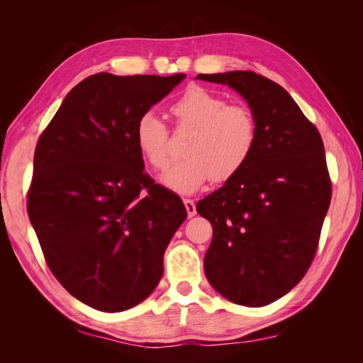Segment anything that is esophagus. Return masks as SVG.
<instances>
[{"instance_id": "esophagus-1", "label": "esophagus", "mask_w": 363, "mask_h": 363, "mask_svg": "<svg viewBox=\"0 0 363 363\" xmlns=\"http://www.w3.org/2000/svg\"><path fill=\"white\" fill-rule=\"evenodd\" d=\"M183 203H184V207H186V212H188V216H189V218L195 216V213H196L195 203H194L192 200H189V199H184Z\"/></svg>"}]
</instances>
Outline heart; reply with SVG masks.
Instances as JSON below:
<instances>
[{
	"instance_id": "b5f03b06",
	"label": "heart",
	"mask_w": 363,
	"mask_h": 363,
	"mask_svg": "<svg viewBox=\"0 0 363 363\" xmlns=\"http://www.w3.org/2000/svg\"><path fill=\"white\" fill-rule=\"evenodd\" d=\"M171 113L179 127L194 131L184 148L188 157L174 163L160 177L169 191L191 195L207 180L227 182L245 167L257 139L255 116L245 106L227 104L221 95L191 86L171 104ZM168 138V127L155 112L140 115L135 142L151 168H167Z\"/></svg>"
}]
</instances>
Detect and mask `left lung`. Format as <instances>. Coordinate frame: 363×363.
<instances>
[{
    "mask_svg": "<svg viewBox=\"0 0 363 363\" xmlns=\"http://www.w3.org/2000/svg\"><path fill=\"white\" fill-rule=\"evenodd\" d=\"M247 101L257 139L245 167L196 203L213 238L204 272L232 303L260 307L286 295L309 269L330 206L324 144L277 83L251 71L199 74Z\"/></svg>",
    "mask_w": 363,
    "mask_h": 363,
    "instance_id": "obj_1",
    "label": "left lung"
}]
</instances>
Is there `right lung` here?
Returning <instances> with one entry per match:
<instances>
[{"label": "right lung", "mask_w": 363, "mask_h": 363, "mask_svg": "<svg viewBox=\"0 0 363 363\" xmlns=\"http://www.w3.org/2000/svg\"><path fill=\"white\" fill-rule=\"evenodd\" d=\"M184 77H87L38 140L30 223L54 277L96 311H127L156 289L188 216L180 196L144 172L135 142L140 115Z\"/></svg>", "instance_id": "add662e5"}]
</instances>
